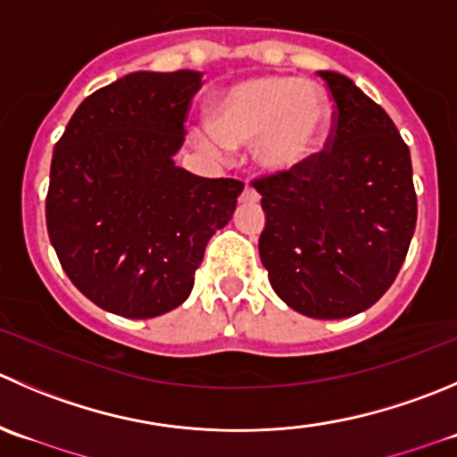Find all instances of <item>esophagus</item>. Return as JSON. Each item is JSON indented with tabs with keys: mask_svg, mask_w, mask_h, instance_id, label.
Here are the masks:
<instances>
[{
	"mask_svg": "<svg viewBox=\"0 0 457 457\" xmlns=\"http://www.w3.org/2000/svg\"><path fill=\"white\" fill-rule=\"evenodd\" d=\"M243 201H252V203H256L259 201V194H256V189L254 187H250V185H245V189H243Z\"/></svg>",
	"mask_w": 457,
	"mask_h": 457,
	"instance_id": "esophagus-1",
	"label": "esophagus"
}]
</instances>
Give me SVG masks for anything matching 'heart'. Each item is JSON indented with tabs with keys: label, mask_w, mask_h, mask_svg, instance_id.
<instances>
[{
	"label": "heart",
	"mask_w": 457,
	"mask_h": 457,
	"mask_svg": "<svg viewBox=\"0 0 457 457\" xmlns=\"http://www.w3.org/2000/svg\"><path fill=\"white\" fill-rule=\"evenodd\" d=\"M330 127V106L319 87L299 78H256L234 84L214 106V122L194 129L210 154L254 145L265 170L287 171L321 152Z\"/></svg>",
	"instance_id": "heart-1"
}]
</instances>
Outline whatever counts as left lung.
<instances>
[{
  "label": "left lung",
  "mask_w": 457,
  "mask_h": 457,
  "mask_svg": "<svg viewBox=\"0 0 457 457\" xmlns=\"http://www.w3.org/2000/svg\"><path fill=\"white\" fill-rule=\"evenodd\" d=\"M335 102L321 152L252 180L265 228L261 263L296 312L344 319L391 287L418 220L411 154L386 111L346 75L321 71Z\"/></svg>",
  "instance_id": "1"
}]
</instances>
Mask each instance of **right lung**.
Instances as JSON below:
<instances>
[{
  "instance_id": "add662e5",
  "label": "right lung",
  "mask_w": 457,
  "mask_h": 457,
  "mask_svg": "<svg viewBox=\"0 0 457 457\" xmlns=\"http://www.w3.org/2000/svg\"><path fill=\"white\" fill-rule=\"evenodd\" d=\"M198 71H138L75 109L51 161L46 229L66 277L113 314L152 319L183 303L205 245L243 183L174 165Z\"/></svg>"
}]
</instances>
